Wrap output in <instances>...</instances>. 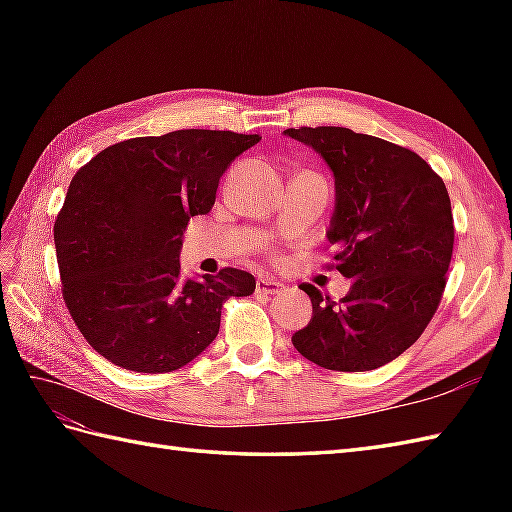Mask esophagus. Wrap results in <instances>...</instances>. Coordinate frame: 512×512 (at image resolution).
<instances>
[{
    "instance_id": "obj_1",
    "label": "esophagus",
    "mask_w": 512,
    "mask_h": 512,
    "mask_svg": "<svg viewBox=\"0 0 512 512\" xmlns=\"http://www.w3.org/2000/svg\"><path fill=\"white\" fill-rule=\"evenodd\" d=\"M281 290H284V284H279V281H275V279H270V277L257 279V292H262V295H279Z\"/></svg>"
}]
</instances>
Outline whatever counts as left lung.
<instances>
[{
	"mask_svg": "<svg viewBox=\"0 0 512 512\" xmlns=\"http://www.w3.org/2000/svg\"><path fill=\"white\" fill-rule=\"evenodd\" d=\"M334 173L328 242L352 279L341 301L301 284L312 319L292 334L301 356L336 372H369L420 339L436 314L453 255V213L442 178L416 151L347 127H299Z\"/></svg>",
	"mask_w": 512,
	"mask_h": 512,
	"instance_id": "8db88e82",
	"label": "left lung"
}]
</instances>
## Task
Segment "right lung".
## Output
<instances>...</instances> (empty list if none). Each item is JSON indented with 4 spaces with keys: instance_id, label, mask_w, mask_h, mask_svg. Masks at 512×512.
Returning a JSON list of instances; mask_svg holds the SVG:
<instances>
[{
    "instance_id": "add662e5",
    "label": "right lung",
    "mask_w": 512,
    "mask_h": 512,
    "mask_svg": "<svg viewBox=\"0 0 512 512\" xmlns=\"http://www.w3.org/2000/svg\"><path fill=\"white\" fill-rule=\"evenodd\" d=\"M262 136L178 129L103 149L76 171L54 222L63 301L107 361L143 374L191 363L222 306L255 292L246 270L182 279V235L206 215L231 162Z\"/></svg>"
}]
</instances>
